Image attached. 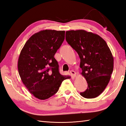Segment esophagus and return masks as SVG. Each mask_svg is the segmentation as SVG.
<instances>
[{"mask_svg": "<svg viewBox=\"0 0 126 126\" xmlns=\"http://www.w3.org/2000/svg\"><path fill=\"white\" fill-rule=\"evenodd\" d=\"M70 73L71 74V75H72V77H73V78H75V77H76V72H75V71H74V70H71V71H70Z\"/></svg>", "mask_w": 126, "mask_h": 126, "instance_id": "esophagus-1", "label": "esophagus"}]
</instances>
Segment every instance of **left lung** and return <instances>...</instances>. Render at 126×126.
Returning a JSON list of instances; mask_svg holds the SVG:
<instances>
[{
    "label": "left lung",
    "instance_id": "left-lung-1",
    "mask_svg": "<svg viewBox=\"0 0 126 126\" xmlns=\"http://www.w3.org/2000/svg\"><path fill=\"white\" fill-rule=\"evenodd\" d=\"M66 39L78 53L81 75L88 83L86 90L80 94L86 98L99 96L113 69V57L106 42L97 34L85 30L67 31Z\"/></svg>",
    "mask_w": 126,
    "mask_h": 126
}]
</instances>
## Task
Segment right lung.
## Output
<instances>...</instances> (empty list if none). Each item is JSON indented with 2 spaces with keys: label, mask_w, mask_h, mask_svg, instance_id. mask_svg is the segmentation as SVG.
I'll use <instances>...</instances> for the list:
<instances>
[{
  "label": "right lung",
  "mask_w": 126,
  "mask_h": 126,
  "mask_svg": "<svg viewBox=\"0 0 126 126\" xmlns=\"http://www.w3.org/2000/svg\"><path fill=\"white\" fill-rule=\"evenodd\" d=\"M64 31L43 30L33 34L21 50L18 69L21 80L29 92L40 100L58 91L64 79L54 55L64 39Z\"/></svg>",
  "instance_id": "add662e5"
}]
</instances>
